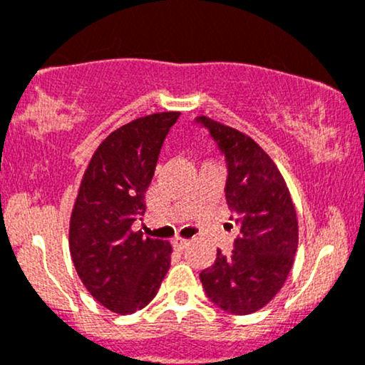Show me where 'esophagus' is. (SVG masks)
Segmentation results:
<instances>
[{"mask_svg": "<svg viewBox=\"0 0 365 365\" xmlns=\"http://www.w3.org/2000/svg\"><path fill=\"white\" fill-rule=\"evenodd\" d=\"M187 244H190V241H186V239H174V241H173V246H174L178 251H184V250H186Z\"/></svg>", "mask_w": 365, "mask_h": 365, "instance_id": "34e87169", "label": "esophagus"}]
</instances>
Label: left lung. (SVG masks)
I'll use <instances>...</instances> for the list:
<instances>
[{
	"instance_id": "obj_1",
	"label": "left lung",
	"mask_w": 365,
	"mask_h": 365,
	"mask_svg": "<svg viewBox=\"0 0 365 365\" xmlns=\"http://www.w3.org/2000/svg\"><path fill=\"white\" fill-rule=\"evenodd\" d=\"M225 158V200L237 213L232 255L217 251L200 273L207 297L230 314H251L275 297L292 268L299 225L287 184L263 148L234 128L201 118Z\"/></svg>"
}]
</instances>
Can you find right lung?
Wrapping results in <instances>:
<instances>
[{"label":"right lung","instance_id":"obj_1","mask_svg":"<svg viewBox=\"0 0 365 365\" xmlns=\"http://www.w3.org/2000/svg\"><path fill=\"white\" fill-rule=\"evenodd\" d=\"M179 114L145 115L110 133L93 153L73 207L76 273L92 297L118 314L143 309L170 267V244L143 237L131 225L145 213V192Z\"/></svg>","mask_w":365,"mask_h":365}]
</instances>
